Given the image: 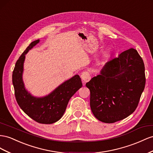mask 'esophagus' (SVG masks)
Listing matches in <instances>:
<instances>
[{
  "mask_svg": "<svg viewBox=\"0 0 153 153\" xmlns=\"http://www.w3.org/2000/svg\"><path fill=\"white\" fill-rule=\"evenodd\" d=\"M81 78L83 82V83H86L89 81V80L91 79V76L89 72L88 71H84L82 72L81 74Z\"/></svg>",
  "mask_w": 153,
  "mask_h": 153,
  "instance_id": "34e87169",
  "label": "esophagus"
}]
</instances>
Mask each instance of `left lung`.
<instances>
[{
  "instance_id": "1",
  "label": "left lung",
  "mask_w": 153,
  "mask_h": 153,
  "mask_svg": "<svg viewBox=\"0 0 153 153\" xmlns=\"http://www.w3.org/2000/svg\"><path fill=\"white\" fill-rule=\"evenodd\" d=\"M145 85V66L138 51L130 48L122 52L85 84L94 116L109 123L127 118L138 107Z\"/></svg>"
}]
</instances>
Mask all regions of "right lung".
Masks as SVG:
<instances>
[{"label":"right lung","instance_id":"1","mask_svg":"<svg viewBox=\"0 0 153 153\" xmlns=\"http://www.w3.org/2000/svg\"><path fill=\"white\" fill-rule=\"evenodd\" d=\"M39 42V40L32 42L16 61L12 75V82L16 100L24 112L36 122L50 124L63 116L69 99L82 84L80 76L76 75L44 98H35L27 93L22 78L23 64L25 55Z\"/></svg>","mask_w":153,"mask_h":153}]
</instances>
